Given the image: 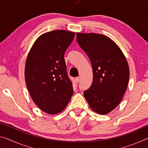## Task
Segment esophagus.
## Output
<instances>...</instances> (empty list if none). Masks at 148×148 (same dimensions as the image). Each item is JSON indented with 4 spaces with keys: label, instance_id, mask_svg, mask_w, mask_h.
I'll return each mask as SVG.
<instances>
[{
    "label": "esophagus",
    "instance_id": "esophagus-1",
    "mask_svg": "<svg viewBox=\"0 0 148 148\" xmlns=\"http://www.w3.org/2000/svg\"><path fill=\"white\" fill-rule=\"evenodd\" d=\"M80 77H76L75 78V81H76V83H78L79 81H80Z\"/></svg>",
    "mask_w": 148,
    "mask_h": 148
}]
</instances>
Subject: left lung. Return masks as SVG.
Instances as JSON below:
<instances>
[{
	"instance_id": "1",
	"label": "left lung",
	"mask_w": 148,
	"mask_h": 148,
	"mask_svg": "<svg viewBox=\"0 0 148 148\" xmlns=\"http://www.w3.org/2000/svg\"><path fill=\"white\" fill-rule=\"evenodd\" d=\"M77 42L91 62L93 81L84 91L95 112L106 114L120 104L130 77L128 62L114 42L103 34H77Z\"/></svg>"
}]
</instances>
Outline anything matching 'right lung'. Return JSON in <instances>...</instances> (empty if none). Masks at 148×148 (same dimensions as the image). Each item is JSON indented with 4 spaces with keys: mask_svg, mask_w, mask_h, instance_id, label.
Here are the masks:
<instances>
[{
    "mask_svg": "<svg viewBox=\"0 0 148 148\" xmlns=\"http://www.w3.org/2000/svg\"><path fill=\"white\" fill-rule=\"evenodd\" d=\"M75 35L62 29L45 33L36 40L27 57V88L34 103L49 114L64 110L73 94L64 53Z\"/></svg>",
    "mask_w": 148,
    "mask_h": 148,
    "instance_id": "right-lung-1",
    "label": "right lung"
}]
</instances>
